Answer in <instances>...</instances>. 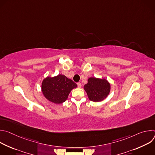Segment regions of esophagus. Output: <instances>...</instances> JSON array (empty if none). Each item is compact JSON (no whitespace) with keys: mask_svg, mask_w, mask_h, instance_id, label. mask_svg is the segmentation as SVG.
Returning a JSON list of instances; mask_svg holds the SVG:
<instances>
[{"mask_svg":"<svg viewBox=\"0 0 155 155\" xmlns=\"http://www.w3.org/2000/svg\"><path fill=\"white\" fill-rule=\"evenodd\" d=\"M77 86H78V87H81V83H77Z\"/></svg>","mask_w":155,"mask_h":155,"instance_id":"obj_1","label":"esophagus"}]
</instances>
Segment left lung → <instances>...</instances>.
<instances>
[{
	"label": "left lung",
	"instance_id": "left-lung-1",
	"mask_svg": "<svg viewBox=\"0 0 155 155\" xmlns=\"http://www.w3.org/2000/svg\"><path fill=\"white\" fill-rule=\"evenodd\" d=\"M84 90L89 99L93 102H101L105 99L110 91V84L105 78L90 77L84 84Z\"/></svg>",
	"mask_w": 155,
	"mask_h": 155
}]
</instances>
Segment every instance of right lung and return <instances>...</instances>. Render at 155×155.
<instances>
[{
    "label": "right lung",
    "instance_id": "1",
    "mask_svg": "<svg viewBox=\"0 0 155 155\" xmlns=\"http://www.w3.org/2000/svg\"><path fill=\"white\" fill-rule=\"evenodd\" d=\"M77 87V84L72 80L59 74L56 77L44 78L41 83V91L49 101L59 104L67 100L71 91Z\"/></svg>",
    "mask_w": 155,
    "mask_h": 155
}]
</instances>
